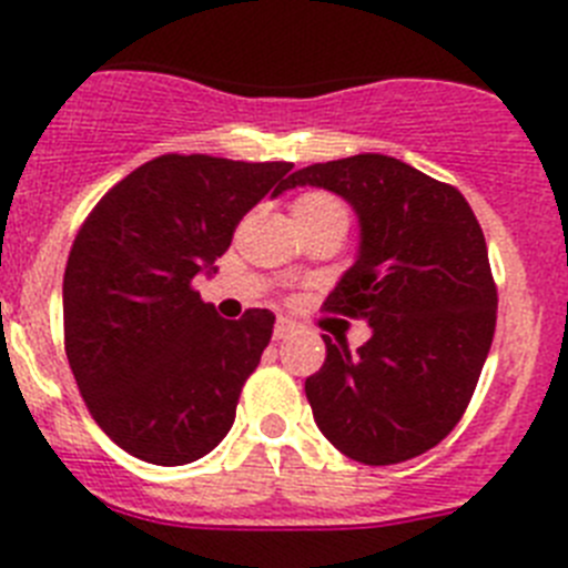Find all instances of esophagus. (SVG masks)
I'll list each match as a JSON object with an SVG mask.
<instances>
[{
	"mask_svg": "<svg viewBox=\"0 0 568 568\" xmlns=\"http://www.w3.org/2000/svg\"><path fill=\"white\" fill-rule=\"evenodd\" d=\"M295 333V324L293 321H287V318H278L275 321V329H273V338L275 341H284V338H290V335Z\"/></svg>",
	"mask_w": 568,
	"mask_h": 568,
	"instance_id": "obj_1",
	"label": "esophagus"
}]
</instances>
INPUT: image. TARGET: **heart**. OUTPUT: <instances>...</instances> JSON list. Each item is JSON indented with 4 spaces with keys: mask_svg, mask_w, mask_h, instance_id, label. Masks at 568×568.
Returning <instances> with one entry per match:
<instances>
[{
    "mask_svg": "<svg viewBox=\"0 0 568 568\" xmlns=\"http://www.w3.org/2000/svg\"><path fill=\"white\" fill-rule=\"evenodd\" d=\"M321 210H341V213H346L344 204L335 199V195L329 193H304L295 199L293 204V215L298 213H321Z\"/></svg>",
    "mask_w": 568,
    "mask_h": 568,
    "instance_id": "obj_1",
    "label": "heart"
}]
</instances>
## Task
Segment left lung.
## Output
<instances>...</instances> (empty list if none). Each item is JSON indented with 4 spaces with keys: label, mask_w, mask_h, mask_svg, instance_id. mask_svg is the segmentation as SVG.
Returning <instances> with one entry per match:
<instances>
[{
    "label": "left lung",
    "mask_w": 568,
    "mask_h": 568,
    "mask_svg": "<svg viewBox=\"0 0 568 568\" xmlns=\"http://www.w3.org/2000/svg\"><path fill=\"white\" fill-rule=\"evenodd\" d=\"M298 184L353 204L358 258L324 310L373 327L358 353L321 335L327 358L304 384L315 424L358 464L418 458L464 418L489 355L498 287L484 230L460 190L393 155L310 164Z\"/></svg>",
    "instance_id": "1"
}]
</instances>
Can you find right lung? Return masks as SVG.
Instances as JSON below:
<instances>
[{"mask_svg": "<svg viewBox=\"0 0 568 568\" xmlns=\"http://www.w3.org/2000/svg\"><path fill=\"white\" fill-rule=\"evenodd\" d=\"M290 162L193 153L135 168L90 210L62 284L64 353L102 433L159 466L199 460L235 420L273 335L270 310L227 321L193 290Z\"/></svg>", "mask_w": 568, "mask_h": 568, "instance_id": "right-lung-1", "label": "right lung"}]
</instances>
